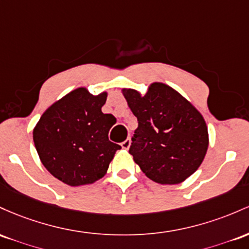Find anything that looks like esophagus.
<instances>
[{
  "mask_svg": "<svg viewBox=\"0 0 249 249\" xmlns=\"http://www.w3.org/2000/svg\"><path fill=\"white\" fill-rule=\"evenodd\" d=\"M130 142H132V141H130V139L124 140V141L121 143V147L124 148V149H128V148L130 147Z\"/></svg>",
  "mask_w": 249,
  "mask_h": 249,
  "instance_id": "34e87169",
  "label": "esophagus"
}]
</instances>
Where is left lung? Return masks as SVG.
<instances>
[{
  "instance_id": "obj_1",
  "label": "left lung",
  "mask_w": 249,
  "mask_h": 249,
  "mask_svg": "<svg viewBox=\"0 0 249 249\" xmlns=\"http://www.w3.org/2000/svg\"><path fill=\"white\" fill-rule=\"evenodd\" d=\"M124 96L139 125L129 154L150 180L177 185L202 163L208 148L205 120L192 103L163 83H153L141 96L124 89Z\"/></svg>"
}]
</instances>
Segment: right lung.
<instances>
[{"instance_id":"1","label":"right lung","mask_w":249,"mask_h":249,"mask_svg":"<svg viewBox=\"0 0 249 249\" xmlns=\"http://www.w3.org/2000/svg\"><path fill=\"white\" fill-rule=\"evenodd\" d=\"M107 93L97 96L77 88L43 113L33 139L43 166L53 177L76 187L105 177L121 146L109 141L116 119L103 114Z\"/></svg>"}]
</instances>
